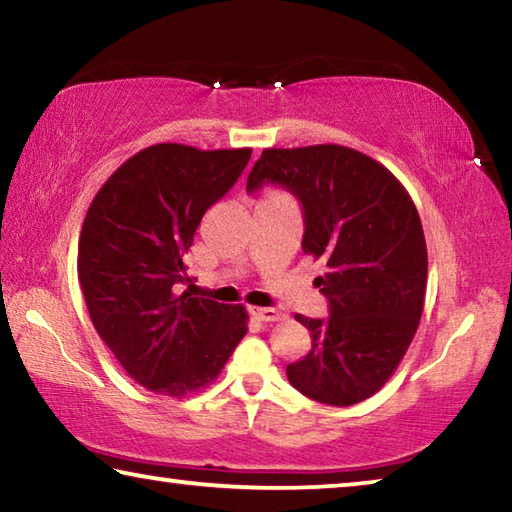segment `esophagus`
I'll list each match as a JSON object with an SVG mask.
<instances>
[{
  "label": "esophagus",
  "instance_id": "1",
  "mask_svg": "<svg viewBox=\"0 0 512 512\" xmlns=\"http://www.w3.org/2000/svg\"><path fill=\"white\" fill-rule=\"evenodd\" d=\"M250 316L262 320V323H275V320H280L284 314L280 309L275 307H250Z\"/></svg>",
  "mask_w": 512,
  "mask_h": 512
}]
</instances>
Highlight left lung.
Here are the masks:
<instances>
[{
	"mask_svg": "<svg viewBox=\"0 0 512 512\" xmlns=\"http://www.w3.org/2000/svg\"><path fill=\"white\" fill-rule=\"evenodd\" d=\"M266 183L296 194L305 212L302 250L327 264L316 284L329 318L296 314L311 350L287 366L291 386L332 406L368 400L420 325L427 244L418 210L384 164L339 144L264 149L246 189Z\"/></svg>",
	"mask_w": 512,
	"mask_h": 512,
	"instance_id": "left-lung-1",
	"label": "left lung"
}]
</instances>
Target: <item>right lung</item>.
Returning <instances> with one entry per match:
<instances>
[{
  "mask_svg": "<svg viewBox=\"0 0 512 512\" xmlns=\"http://www.w3.org/2000/svg\"><path fill=\"white\" fill-rule=\"evenodd\" d=\"M250 149L153 144L94 196L79 239L92 325L137 384L183 397L219 377L248 332L244 305L178 293L203 214L230 192Z\"/></svg>",
  "mask_w": 512,
  "mask_h": 512,
  "instance_id": "add662e5",
  "label": "right lung"
}]
</instances>
